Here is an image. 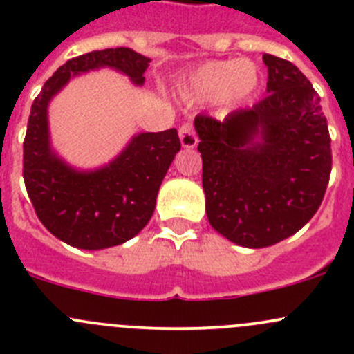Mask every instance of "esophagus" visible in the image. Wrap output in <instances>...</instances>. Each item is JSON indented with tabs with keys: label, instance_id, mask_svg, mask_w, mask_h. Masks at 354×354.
I'll return each instance as SVG.
<instances>
[{
	"label": "esophagus",
	"instance_id": "esophagus-1",
	"mask_svg": "<svg viewBox=\"0 0 354 354\" xmlns=\"http://www.w3.org/2000/svg\"><path fill=\"white\" fill-rule=\"evenodd\" d=\"M178 133H180V142L185 149H194L195 145L198 144V138H197V135H195L192 123L181 124Z\"/></svg>",
	"mask_w": 354,
	"mask_h": 354
}]
</instances>
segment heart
Instances as JSON below:
<instances>
[{"mask_svg": "<svg viewBox=\"0 0 354 354\" xmlns=\"http://www.w3.org/2000/svg\"><path fill=\"white\" fill-rule=\"evenodd\" d=\"M259 87V70L250 62L226 59L202 65L185 84V95L194 101H243Z\"/></svg>", "mask_w": 354, "mask_h": 354, "instance_id": "1", "label": "heart"}]
</instances>
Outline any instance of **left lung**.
I'll list each match as a JSON object with an SVG mask.
<instances>
[{"instance_id": "obj_1", "label": "left lung", "mask_w": 354, "mask_h": 354, "mask_svg": "<svg viewBox=\"0 0 354 354\" xmlns=\"http://www.w3.org/2000/svg\"><path fill=\"white\" fill-rule=\"evenodd\" d=\"M267 97L223 121L198 114L205 212L214 230L246 248H266L313 217L329 183L327 120L308 78L263 55Z\"/></svg>"}]
</instances>
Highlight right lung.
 <instances>
[{
  "instance_id": "obj_1",
  "label": "right lung",
  "mask_w": 354,
  "mask_h": 354,
  "mask_svg": "<svg viewBox=\"0 0 354 354\" xmlns=\"http://www.w3.org/2000/svg\"><path fill=\"white\" fill-rule=\"evenodd\" d=\"M149 63L130 48L87 53L59 66L32 104L24 140L25 188L39 221L66 245L102 250L137 236L154 214L157 192L181 144L176 128L138 133L104 166L77 169L53 149L49 102L71 78L99 68H113L142 87Z\"/></svg>"
}]
</instances>
